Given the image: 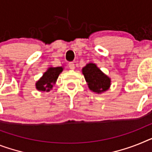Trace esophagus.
<instances>
[{
    "instance_id": "esophagus-1",
    "label": "esophagus",
    "mask_w": 152,
    "mask_h": 152,
    "mask_svg": "<svg viewBox=\"0 0 152 152\" xmlns=\"http://www.w3.org/2000/svg\"><path fill=\"white\" fill-rule=\"evenodd\" d=\"M69 67L70 69H75V64H74L73 62H69Z\"/></svg>"
}]
</instances>
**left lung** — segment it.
<instances>
[{
	"instance_id": "obj_1",
	"label": "left lung",
	"mask_w": 152,
	"mask_h": 152,
	"mask_svg": "<svg viewBox=\"0 0 152 152\" xmlns=\"http://www.w3.org/2000/svg\"><path fill=\"white\" fill-rule=\"evenodd\" d=\"M88 87L91 91L101 94L107 91L110 86V79L98 68L96 65L90 62L82 69Z\"/></svg>"
}]
</instances>
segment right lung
Returning a JSON list of instances; mask_svg holds the SVG:
<instances>
[{"label": "right lung", "mask_w": 152, "mask_h": 152, "mask_svg": "<svg viewBox=\"0 0 152 152\" xmlns=\"http://www.w3.org/2000/svg\"><path fill=\"white\" fill-rule=\"evenodd\" d=\"M63 68L62 66L58 67H49L43 76L35 83L36 89L39 91H50L56 83L58 75L62 72Z\"/></svg>", "instance_id": "right-lung-1"}]
</instances>
